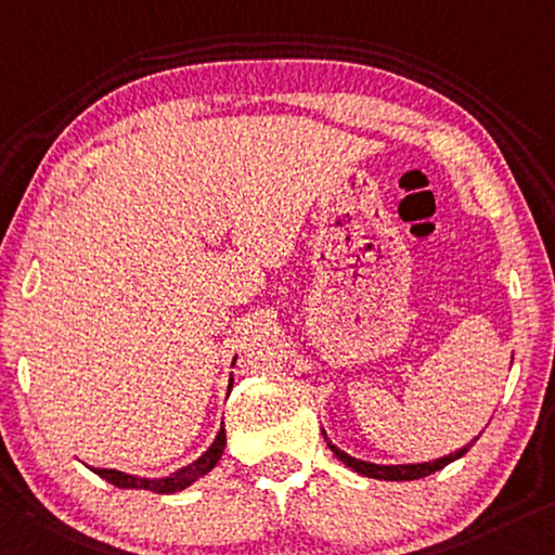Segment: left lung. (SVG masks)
I'll return each mask as SVG.
<instances>
[{
	"mask_svg": "<svg viewBox=\"0 0 555 555\" xmlns=\"http://www.w3.org/2000/svg\"><path fill=\"white\" fill-rule=\"evenodd\" d=\"M325 437V433H323ZM479 439V437H477ZM474 439V442H477ZM325 442H328V437H325ZM472 442V444H474ZM462 447V450H456L454 454L450 456H442V460H435V462H425V464H390V467H385V464H371V462H363V460H356V456L346 454L343 450H338L336 444H331V452L338 456V460L346 464V467L356 469L358 474H363V477H371V479H385V481H412V479H422V477H429V474H435L439 469H444L447 464L460 460V456H464L469 452V447Z\"/></svg>",
	"mask_w": 555,
	"mask_h": 555,
	"instance_id": "8db88e82",
	"label": "left lung"
}]
</instances>
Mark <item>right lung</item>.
I'll use <instances>...</instances> for the list:
<instances>
[{
  "label": "right lung",
  "instance_id": "obj_1",
  "mask_svg": "<svg viewBox=\"0 0 555 555\" xmlns=\"http://www.w3.org/2000/svg\"><path fill=\"white\" fill-rule=\"evenodd\" d=\"M224 444H227V435L222 425L212 447H209L199 460H195L192 464H188V467L178 469L172 477H165V479H140V477H133V474H122L116 469H93V472L118 489H145V491H155V494H175V491H182L184 487H190L192 481H197L199 477H205L207 472H212L215 464L219 462V456L224 452Z\"/></svg>",
  "mask_w": 555,
  "mask_h": 555
}]
</instances>
